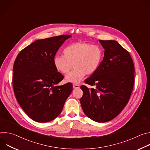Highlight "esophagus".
<instances>
[{"mask_svg": "<svg viewBox=\"0 0 150 150\" xmlns=\"http://www.w3.org/2000/svg\"><path fill=\"white\" fill-rule=\"evenodd\" d=\"M79 85H78V84H75V83H74L73 84V88H75V89H78L79 88Z\"/></svg>", "mask_w": 150, "mask_h": 150, "instance_id": "esophagus-1", "label": "esophagus"}]
</instances>
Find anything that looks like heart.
I'll return each mask as SVG.
<instances>
[{"label": "heart", "mask_w": 150, "mask_h": 150, "mask_svg": "<svg viewBox=\"0 0 150 150\" xmlns=\"http://www.w3.org/2000/svg\"><path fill=\"white\" fill-rule=\"evenodd\" d=\"M63 54H56L53 63L56 69L63 74H67V82L79 83L87 74H92L98 69L101 59L102 50L96 45L76 42L67 46Z\"/></svg>", "instance_id": "1"}]
</instances>
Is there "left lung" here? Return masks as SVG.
Masks as SVG:
<instances>
[{
  "instance_id": "obj_1",
  "label": "left lung",
  "mask_w": 150,
  "mask_h": 150,
  "mask_svg": "<svg viewBox=\"0 0 150 150\" xmlns=\"http://www.w3.org/2000/svg\"><path fill=\"white\" fill-rule=\"evenodd\" d=\"M99 41L104 56L97 70L85 82L94 86H81L82 109L91 119L106 122L116 117L131 97L134 83L135 68L131 56L115 40Z\"/></svg>"
}]
</instances>
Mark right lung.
<instances>
[{
    "instance_id": "1",
    "label": "right lung",
    "mask_w": 150,
    "mask_h": 150,
    "mask_svg": "<svg viewBox=\"0 0 150 150\" xmlns=\"http://www.w3.org/2000/svg\"><path fill=\"white\" fill-rule=\"evenodd\" d=\"M71 35L37 40L17 56L13 68L12 84L21 108L33 120L45 123L61 113L72 91V84L58 85L63 79L53 59L59 47Z\"/></svg>"
}]
</instances>
